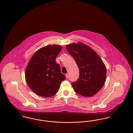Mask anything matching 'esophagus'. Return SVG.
<instances>
[{
  "instance_id": "obj_1",
  "label": "esophagus",
  "mask_w": 133,
  "mask_h": 133,
  "mask_svg": "<svg viewBox=\"0 0 133 133\" xmlns=\"http://www.w3.org/2000/svg\"><path fill=\"white\" fill-rule=\"evenodd\" d=\"M65 76H66V79H67V78H68V74H66Z\"/></svg>"
}]
</instances>
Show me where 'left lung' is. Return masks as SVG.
I'll return each instance as SVG.
<instances>
[{"label":"left lung","mask_w":133,"mask_h":133,"mask_svg":"<svg viewBox=\"0 0 133 133\" xmlns=\"http://www.w3.org/2000/svg\"><path fill=\"white\" fill-rule=\"evenodd\" d=\"M80 70L78 79L72 83L75 92L84 97H91L103 86L106 68L99 55L88 46L81 42L66 46Z\"/></svg>","instance_id":"8db88e82"}]
</instances>
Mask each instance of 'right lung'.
<instances>
[{"instance_id":"obj_1","label":"right lung","mask_w":133,"mask_h":133,"mask_svg":"<svg viewBox=\"0 0 133 133\" xmlns=\"http://www.w3.org/2000/svg\"><path fill=\"white\" fill-rule=\"evenodd\" d=\"M60 45H48L39 49L31 57L25 71L26 82L37 95L50 97L56 94L66 77L55 61L61 50Z\"/></svg>"}]
</instances>
